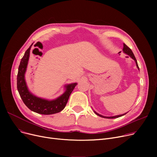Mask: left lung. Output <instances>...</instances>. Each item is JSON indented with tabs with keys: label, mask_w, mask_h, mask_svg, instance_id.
I'll use <instances>...</instances> for the list:
<instances>
[{
	"label": "left lung",
	"mask_w": 157,
	"mask_h": 157,
	"mask_svg": "<svg viewBox=\"0 0 157 157\" xmlns=\"http://www.w3.org/2000/svg\"><path fill=\"white\" fill-rule=\"evenodd\" d=\"M123 52L124 53H125L126 54H127L128 55H129L132 59H133L134 60H135V62H136V65H137V68L139 69V66H138V64H137V60H136V57H135V56H134V53H133V52H132V51L131 50V49L130 48H128L125 44H123ZM95 114H97L98 116H99V117H102V118H118V117H122V116H123V115L124 114H127V113H125V114H120V115H118V116H115V117H104V116H102V115H101V114H98V113H97L96 112H95Z\"/></svg>",
	"instance_id": "1"
}]
</instances>
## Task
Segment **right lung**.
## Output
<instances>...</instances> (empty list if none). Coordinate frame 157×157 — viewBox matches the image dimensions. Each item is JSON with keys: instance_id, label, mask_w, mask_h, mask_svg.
<instances>
[{"instance_id": "obj_1", "label": "right lung", "mask_w": 157, "mask_h": 157, "mask_svg": "<svg viewBox=\"0 0 157 157\" xmlns=\"http://www.w3.org/2000/svg\"><path fill=\"white\" fill-rule=\"evenodd\" d=\"M31 46L25 53L18 67L17 89L19 94L24 104L32 111L41 114H52L59 113L64 109L71 94L77 83H75L67 85L66 86V91L62 95L56 99L51 101L38 98L30 94L25 81V73L26 71L29 59Z\"/></svg>"}]
</instances>
